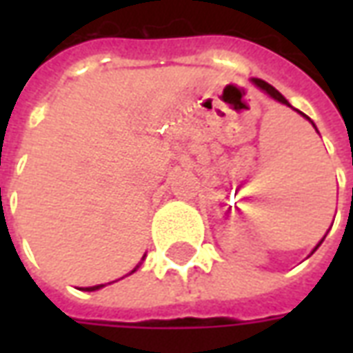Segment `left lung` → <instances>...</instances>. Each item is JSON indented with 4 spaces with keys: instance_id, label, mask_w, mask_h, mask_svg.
Here are the masks:
<instances>
[{
    "instance_id": "left-lung-1",
    "label": "left lung",
    "mask_w": 353,
    "mask_h": 353,
    "mask_svg": "<svg viewBox=\"0 0 353 353\" xmlns=\"http://www.w3.org/2000/svg\"><path fill=\"white\" fill-rule=\"evenodd\" d=\"M253 83H255V85H257V87L261 88V90H265V92L268 94V96H272L274 100H278V101H280V103H283V105H289V101L285 100V98H283V96H281V94L272 87V85H268L266 81L253 79ZM289 108H291V105H289ZM299 113H301V111H299ZM303 115H304V113H303ZM306 119H308V117H306ZM312 124H314V123H312ZM314 128H316V126H314ZM319 244H321V242H319ZM319 244L316 245V250H318V248H319ZM316 250H314V252H316Z\"/></svg>"
}]
</instances>
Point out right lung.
<instances>
[{
	"mask_svg": "<svg viewBox=\"0 0 353 353\" xmlns=\"http://www.w3.org/2000/svg\"><path fill=\"white\" fill-rule=\"evenodd\" d=\"M100 288H103V285H94V288H85V289H83V291H96V289H100Z\"/></svg>",
	"mask_w": 353,
	"mask_h": 353,
	"instance_id": "obj_1",
	"label": "right lung"
}]
</instances>
